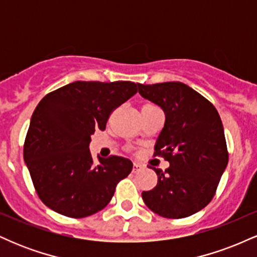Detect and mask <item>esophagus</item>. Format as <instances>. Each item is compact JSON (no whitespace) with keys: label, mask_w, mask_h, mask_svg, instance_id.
Returning <instances> with one entry per match:
<instances>
[{"label":"esophagus","mask_w":257,"mask_h":257,"mask_svg":"<svg viewBox=\"0 0 257 257\" xmlns=\"http://www.w3.org/2000/svg\"><path fill=\"white\" fill-rule=\"evenodd\" d=\"M141 169H143V166H141V164L134 163V166H133V173H139Z\"/></svg>","instance_id":"obj_1"}]
</instances>
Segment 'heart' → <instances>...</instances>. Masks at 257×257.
<instances>
[{
  "label": "heart",
  "mask_w": 257,
  "mask_h": 257,
  "mask_svg": "<svg viewBox=\"0 0 257 257\" xmlns=\"http://www.w3.org/2000/svg\"><path fill=\"white\" fill-rule=\"evenodd\" d=\"M150 106H153V105H150Z\"/></svg>",
  "instance_id": "heart-1"
}]
</instances>
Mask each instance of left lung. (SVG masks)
<instances>
[{
  "label": "left lung",
  "mask_w": 257,
  "mask_h": 257,
  "mask_svg": "<svg viewBox=\"0 0 257 257\" xmlns=\"http://www.w3.org/2000/svg\"><path fill=\"white\" fill-rule=\"evenodd\" d=\"M138 87L143 98L158 105L166 114L155 153L169 162L166 172L152 168L158 176L157 186L141 196L159 216H191L213 199L228 163L219 112L204 96L181 82L138 83Z\"/></svg>",
  "instance_id": "8db88e82"
}]
</instances>
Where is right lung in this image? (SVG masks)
Segmentation results:
<instances>
[{"instance_id": "1", "label": "right lung", "mask_w": 257, "mask_h": 257, "mask_svg": "<svg viewBox=\"0 0 257 257\" xmlns=\"http://www.w3.org/2000/svg\"><path fill=\"white\" fill-rule=\"evenodd\" d=\"M138 93L134 82L76 81L47 94L32 113L24 161L41 200L69 217H85L110 203L133 169L118 156L94 164L90 137L105 131L112 111Z\"/></svg>"}]
</instances>
